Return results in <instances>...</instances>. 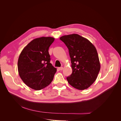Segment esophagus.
<instances>
[{"label":"esophagus","instance_id":"34e87169","mask_svg":"<svg viewBox=\"0 0 121 121\" xmlns=\"http://www.w3.org/2000/svg\"><path fill=\"white\" fill-rule=\"evenodd\" d=\"M58 69H59V70H60V71H61V70H63V67H60V68H58Z\"/></svg>","mask_w":121,"mask_h":121}]
</instances>
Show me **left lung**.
Segmentation results:
<instances>
[{
	"label": "left lung",
	"instance_id": "obj_1",
	"mask_svg": "<svg viewBox=\"0 0 121 121\" xmlns=\"http://www.w3.org/2000/svg\"><path fill=\"white\" fill-rule=\"evenodd\" d=\"M69 49L72 74L67 78L69 84L76 89L84 90L95 81L100 64L95 47L87 39L77 34L60 37Z\"/></svg>",
	"mask_w": 121,
	"mask_h": 121
}]
</instances>
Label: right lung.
I'll return each mask as SVG.
<instances>
[{
    "label": "right lung",
    "mask_w": 121,
    "mask_h": 121,
    "mask_svg": "<svg viewBox=\"0 0 121 121\" xmlns=\"http://www.w3.org/2000/svg\"><path fill=\"white\" fill-rule=\"evenodd\" d=\"M54 41L52 37L35 38L20 54L17 61L19 76L26 85L33 89L44 88L53 80L56 69L50 63L48 49Z\"/></svg>",
    "instance_id": "1"
}]
</instances>
